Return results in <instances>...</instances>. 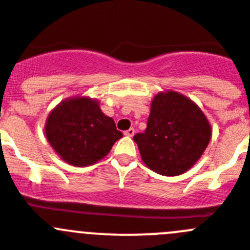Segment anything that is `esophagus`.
I'll return each mask as SVG.
<instances>
[{"label":"esophagus","instance_id":"obj_1","mask_svg":"<svg viewBox=\"0 0 250 250\" xmlns=\"http://www.w3.org/2000/svg\"><path fill=\"white\" fill-rule=\"evenodd\" d=\"M124 134L126 135V136H134L135 134V129H132V127H130L129 130H126V131L124 132Z\"/></svg>","mask_w":250,"mask_h":250}]
</instances>
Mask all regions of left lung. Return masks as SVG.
<instances>
[{"label":"left lung","mask_w":250,"mask_h":250,"mask_svg":"<svg viewBox=\"0 0 250 250\" xmlns=\"http://www.w3.org/2000/svg\"><path fill=\"white\" fill-rule=\"evenodd\" d=\"M210 125L201 109L176 91L160 93L151 103L147 127L134 136L150 170L177 176L191 168L210 140Z\"/></svg>","instance_id":"1"}]
</instances>
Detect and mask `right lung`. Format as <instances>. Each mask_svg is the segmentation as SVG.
Returning a JSON list of instances; mask_svg holds the SVG:
<instances>
[{"label": "right lung", "mask_w": 250, "mask_h": 250, "mask_svg": "<svg viewBox=\"0 0 250 250\" xmlns=\"http://www.w3.org/2000/svg\"><path fill=\"white\" fill-rule=\"evenodd\" d=\"M45 135L59 156L73 166L95 164L123 136L111 118L89 98L64 100L49 114Z\"/></svg>", "instance_id": "add662e5"}]
</instances>
